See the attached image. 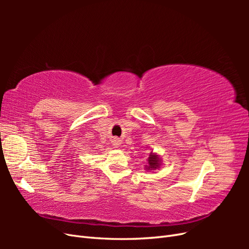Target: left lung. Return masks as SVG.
I'll return each instance as SVG.
<instances>
[{"mask_svg":"<svg viewBox=\"0 0 249 249\" xmlns=\"http://www.w3.org/2000/svg\"><path fill=\"white\" fill-rule=\"evenodd\" d=\"M147 161H148V165H146V167H145L147 170H155V169L160 168L161 160H160L159 156H158L157 154L150 153Z\"/></svg>","mask_w":249,"mask_h":249,"instance_id":"obj_1","label":"left lung"}]
</instances>
